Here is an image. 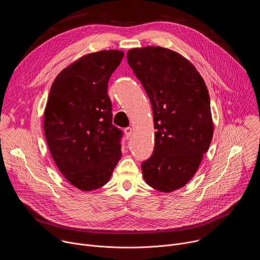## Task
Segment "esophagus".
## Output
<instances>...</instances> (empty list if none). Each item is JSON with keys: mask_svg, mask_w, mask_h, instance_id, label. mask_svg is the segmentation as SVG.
<instances>
[{"mask_svg": "<svg viewBox=\"0 0 260 260\" xmlns=\"http://www.w3.org/2000/svg\"><path fill=\"white\" fill-rule=\"evenodd\" d=\"M124 134H125V136H126L127 138H129V137L132 136V134H133V128H132V127H126V128H124Z\"/></svg>", "mask_w": 260, "mask_h": 260, "instance_id": "obj_1", "label": "esophagus"}]
</instances>
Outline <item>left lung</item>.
<instances>
[{
	"label": "left lung",
	"mask_w": 260,
	"mask_h": 260,
	"mask_svg": "<svg viewBox=\"0 0 260 260\" xmlns=\"http://www.w3.org/2000/svg\"><path fill=\"white\" fill-rule=\"evenodd\" d=\"M127 62L149 96L155 132L152 156L142 164L145 182L160 192L186 185L213 138L210 96L196 67L160 46L133 48Z\"/></svg>",
	"instance_id": "left-lung-1"
}]
</instances>
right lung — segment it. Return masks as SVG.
I'll return each instance as SVG.
<instances>
[{"label":"right lung","instance_id":"obj_1","mask_svg":"<svg viewBox=\"0 0 260 260\" xmlns=\"http://www.w3.org/2000/svg\"><path fill=\"white\" fill-rule=\"evenodd\" d=\"M124 53H88L54 79L44 111V134L50 154L76 188L91 191L109 181L121 158L122 132L112 124L108 82Z\"/></svg>","mask_w":260,"mask_h":260}]
</instances>
